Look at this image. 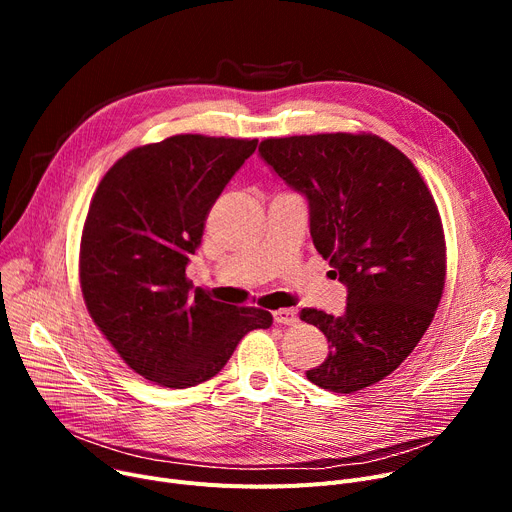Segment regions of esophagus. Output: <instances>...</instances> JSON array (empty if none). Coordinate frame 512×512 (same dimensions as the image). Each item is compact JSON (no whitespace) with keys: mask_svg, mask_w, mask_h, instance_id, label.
Returning <instances> with one entry per match:
<instances>
[{"mask_svg":"<svg viewBox=\"0 0 512 512\" xmlns=\"http://www.w3.org/2000/svg\"><path fill=\"white\" fill-rule=\"evenodd\" d=\"M274 321L276 324H280V326H294L299 321V315H297V311L294 309H278V311H274Z\"/></svg>","mask_w":512,"mask_h":512,"instance_id":"34e87169","label":"esophagus"}]
</instances>
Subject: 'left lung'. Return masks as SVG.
<instances>
[{
    "label": "left lung",
    "instance_id": "obj_1",
    "mask_svg": "<svg viewBox=\"0 0 512 512\" xmlns=\"http://www.w3.org/2000/svg\"><path fill=\"white\" fill-rule=\"evenodd\" d=\"M259 153L307 197L313 245L348 290L338 317L301 311L330 342L307 380L340 394L378 384L413 353L442 299L446 242L432 193L378 134L265 139Z\"/></svg>",
    "mask_w": 512,
    "mask_h": 512
}]
</instances>
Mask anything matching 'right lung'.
<instances>
[{"label": "right lung", "instance_id": "add662e5", "mask_svg": "<svg viewBox=\"0 0 512 512\" xmlns=\"http://www.w3.org/2000/svg\"><path fill=\"white\" fill-rule=\"evenodd\" d=\"M257 139L176 134L128 151L101 178L80 238V288L124 363L164 388L207 382L272 313L213 301L186 280L207 213Z\"/></svg>", "mask_w": 512, "mask_h": 512}]
</instances>
